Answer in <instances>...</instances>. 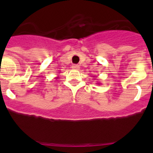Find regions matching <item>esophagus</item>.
<instances>
[{
  "label": "esophagus",
  "instance_id": "34e87169",
  "mask_svg": "<svg viewBox=\"0 0 153 153\" xmlns=\"http://www.w3.org/2000/svg\"><path fill=\"white\" fill-rule=\"evenodd\" d=\"M72 68L73 69H75V70H78V69H79V65L74 64L72 66Z\"/></svg>",
  "mask_w": 153,
  "mask_h": 153
}]
</instances>
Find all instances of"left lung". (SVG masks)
<instances>
[{"instance_id":"obj_1","label":"left lung","mask_w":153,"mask_h":153,"mask_svg":"<svg viewBox=\"0 0 153 153\" xmlns=\"http://www.w3.org/2000/svg\"><path fill=\"white\" fill-rule=\"evenodd\" d=\"M98 84H100V83H98Z\"/></svg>"}]
</instances>
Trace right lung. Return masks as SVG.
I'll return each instance as SVG.
<instances>
[{
	"instance_id": "1",
	"label": "right lung",
	"mask_w": 153,
	"mask_h": 153,
	"mask_svg": "<svg viewBox=\"0 0 153 153\" xmlns=\"http://www.w3.org/2000/svg\"><path fill=\"white\" fill-rule=\"evenodd\" d=\"M56 79H58V77H56Z\"/></svg>"
}]
</instances>
